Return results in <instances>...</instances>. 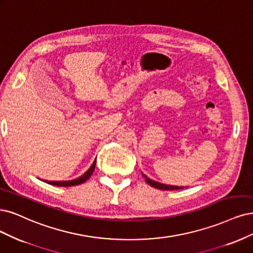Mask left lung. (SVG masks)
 <instances>
[{
	"label": "left lung",
	"mask_w": 253,
	"mask_h": 253,
	"mask_svg": "<svg viewBox=\"0 0 253 253\" xmlns=\"http://www.w3.org/2000/svg\"><path fill=\"white\" fill-rule=\"evenodd\" d=\"M142 173V172H141ZM142 176L144 177L145 179V182L147 183V184L151 185L152 187H155V188H158V189H161V190H177V189H183L184 187H181V186H171V185H165V184H161V183L159 182H156L154 180H151L150 178H147L145 175Z\"/></svg>",
	"instance_id": "left-lung-1"
}]
</instances>
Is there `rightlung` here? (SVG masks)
Instances as JSON below:
<instances>
[{
  "instance_id": "right-lung-1",
  "label": "right lung",
  "mask_w": 253,
  "mask_h": 253,
  "mask_svg": "<svg viewBox=\"0 0 253 253\" xmlns=\"http://www.w3.org/2000/svg\"><path fill=\"white\" fill-rule=\"evenodd\" d=\"M95 165H96V159H95V161L93 162V164L91 165V168L86 170L84 175L82 176V177H80V178H77V179H75V180H71V181H46L48 184H51V185H56V186H64V187H66V186H74V185H80V184H82V183H84V182H85L86 180H88L90 177H91V175L93 173V171H94V169H95Z\"/></svg>"
}]
</instances>
